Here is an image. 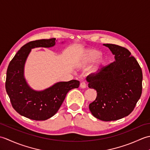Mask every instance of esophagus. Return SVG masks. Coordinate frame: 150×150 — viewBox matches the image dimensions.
<instances>
[{"label":"esophagus","mask_w":150,"mask_h":150,"mask_svg":"<svg viewBox=\"0 0 150 150\" xmlns=\"http://www.w3.org/2000/svg\"><path fill=\"white\" fill-rule=\"evenodd\" d=\"M80 87L81 88H85L86 87V82H82L80 84Z\"/></svg>","instance_id":"esophagus-1"}]
</instances>
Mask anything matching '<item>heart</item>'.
Segmentation results:
<instances>
[{"label": "heart", "mask_w": 150, "mask_h": 150, "mask_svg": "<svg viewBox=\"0 0 150 150\" xmlns=\"http://www.w3.org/2000/svg\"><path fill=\"white\" fill-rule=\"evenodd\" d=\"M100 55H101V53L99 52V51L96 50H89L86 51V52L84 54V56L81 60L80 65L85 66L88 64H90L91 63L95 62V60H97L100 57ZM104 64H105V59L104 58L100 57V58L97 60L96 69H100Z\"/></svg>", "instance_id": "b5f03b06"}]
</instances>
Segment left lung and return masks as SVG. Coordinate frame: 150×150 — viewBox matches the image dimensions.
I'll use <instances>...</instances> for the list:
<instances>
[{
  "instance_id": "obj_1",
  "label": "left lung",
  "mask_w": 150,
  "mask_h": 150,
  "mask_svg": "<svg viewBox=\"0 0 150 150\" xmlns=\"http://www.w3.org/2000/svg\"><path fill=\"white\" fill-rule=\"evenodd\" d=\"M104 46L109 47L115 60L87 77L88 87L97 93L89 108L98 119L117 120L134 110L142 94V72L128 50L112 44Z\"/></svg>"
}]
</instances>
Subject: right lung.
<instances>
[{"label": "right lung", "mask_w": 150, "mask_h": 150, "mask_svg": "<svg viewBox=\"0 0 150 150\" xmlns=\"http://www.w3.org/2000/svg\"><path fill=\"white\" fill-rule=\"evenodd\" d=\"M55 38L31 41L22 46L9 62L6 73V90L14 110L21 115L35 120L53 117L60 108L69 90L78 88L77 80L59 82L43 91H35L27 84L24 64L31 49L55 46Z\"/></svg>", "instance_id": "1"}]
</instances>
